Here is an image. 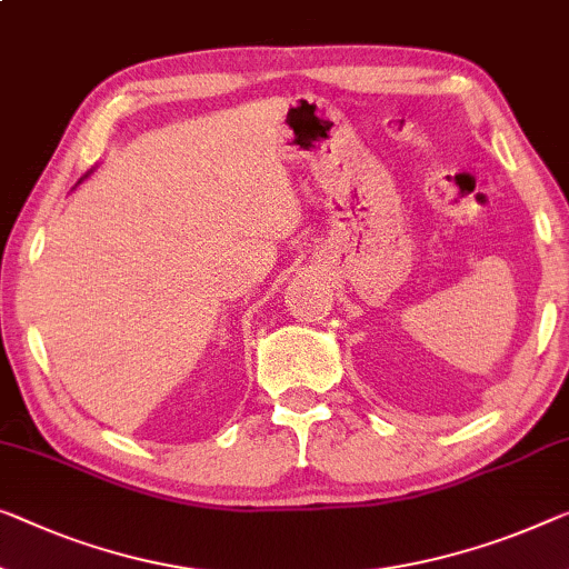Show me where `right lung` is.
I'll return each mask as SVG.
<instances>
[{
    "mask_svg": "<svg viewBox=\"0 0 569 569\" xmlns=\"http://www.w3.org/2000/svg\"><path fill=\"white\" fill-rule=\"evenodd\" d=\"M89 173H91V171H89ZM89 173H87V176H89ZM87 176H83V178H87ZM79 183H81V181H79Z\"/></svg>",
    "mask_w": 569,
    "mask_h": 569,
    "instance_id": "right-lung-1",
    "label": "right lung"
}]
</instances>
